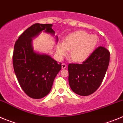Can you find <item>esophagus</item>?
Segmentation results:
<instances>
[{"instance_id":"obj_1","label":"esophagus","mask_w":123,"mask_h":123,"mask_svg":"<svg viewBox=\"0 0 123 123\" xmlns=\"http://www.w3.org/2000/svg\"><path fill=\"white\" fill-rule=\"evenodd\" d=\"M67 65L65 63L62 64V69H65V68H67Z\"/></svg>"}]
</instances>
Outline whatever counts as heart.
<instances>
[{"label": "heart", "mask_w": 123, "mask_h": 123, "mask_svg": "<svg viewBox=\"0 0 123 123\" xmlns=\"http://www.w3.org/2000/svg\"><path fill=\"white\" fill-rule=\"evenodd\" d=\"M98 44V37L96 34H89L84 31H75L67 36L63 42L58 43L57 53L62 58L71 50V59L74 62L81 63L92 55Z\"/></svg>", "instance_id": "b5f03b06"}]
</instances>
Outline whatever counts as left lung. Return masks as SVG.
I'll list each match as a JSON object with an SVG mask.
<instances>
[{"instance_id": "8db88e82", "label": "left lung", "mask_w": 123, "mask_h": 123, "mask_svg": "<svg viewBox=\"0 0 123 123\" xmlns=\"http://www.w3.org/2000/svg\"><path fill=\"white\" fill-rule=\"evenodd\" d=\"M109 62V51L100 46L81 64H69L68 81L71 90L81 96L93 94L102 84Z\"/></svg>"}]
</instances>
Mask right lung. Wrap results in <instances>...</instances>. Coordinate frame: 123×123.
I'll use <instances>...</instances> for the list:
<instances>
[{"label":"right lung","mask_w":123,"mask_h":123,"mask_svg":"<svg viewBox=\"0 0 123 123\" xmlns=\"http://www.w3.org/2000/svg\"><path fill=\"white\" fill-rule=\"evenodd\" d=\"M52 24L36 23L25 30L15 44L13 54L14 71L19 85L31 98L39 99L50 92L55 78L62 68L61 63L46 54L35 52L32 39L44 31L53 36ZM56 42L58 36H55Z\"/></svg>","instance_id":"add662e5"}]
</instances>
